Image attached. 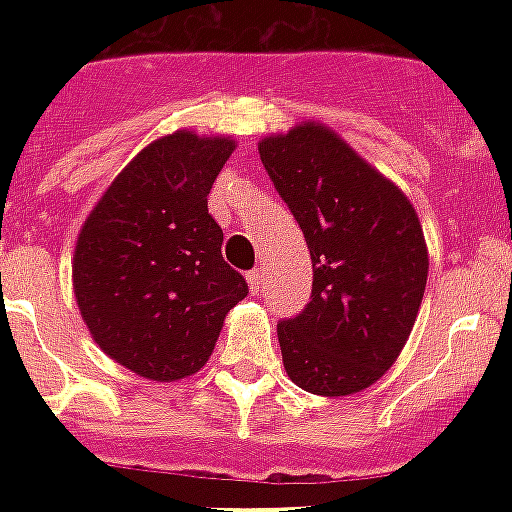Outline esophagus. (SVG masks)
Masks as SVG:
<instances>
[{"label": "esophagus", "mask_w": 512, "mask_h": 512, "mask_svg": "<svg viewBox=\"0 0 512 512\" xmlns=\"http://www.w3.org/2000/svg\"><path fill=\"white\" fill-rule=\"evenodd\" d=\"M247 284H249V292L252 295H260V289H263V276H260V271H249L247 273Z\"/></svg>", "instance_id": "34e87169"}]
</instances>
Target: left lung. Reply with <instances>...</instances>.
Instances as JSON below:
<instances>
[{"label":"left lung","mask_w":512,"mask_h":512,"mask_svg":"<svg viewBox=\"0 0 512 512\" xmlns=\"http://www.w3.org/2000/svg\"><path fill=\"white\" fill-rule=\"evenodd\" d=\"M257 151L313 263L311 303L279 324L284 369L316 396L358 393L393 366L420 311L428 281L420 217L324 124L268 135Z\"/></svg>","instance_id":"8db88e82"}]
</instances>
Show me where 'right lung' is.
I'll return each mask as SVG.
<instances>
[{
    "mask_svg": "<svg viewBox=\"0 0 512 512\" xmlns=\"http://www.w3.org/2000/svg\"><path fill=\"white\" fill-rule=\"evenodd\" d=\"M231 138L177 130L146 146L84 220L74 295L100 350L156 382L199 372L247 281L223 260L209 188Z\"/></svg>",
    "mask_w": 512,
    "mask_h": 512,
    "instance_id": "right-lung-1",
    "label": "right lung"
}]
</instances>
